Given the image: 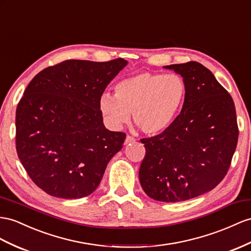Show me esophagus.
<instances>
[{"label":"esophagus","mask_w":251,"mask_h":251,"mask_svg":"<svg viewBox=\"0 0 251 251\" xmlns=\"http://www.w3.org/2000/svg\"><path fill=\"white\" fill-rule=\"evenodd\" d=\"M134 141H136V139H134L133 137H131V136H127V137H126V139H125V144H126V145H127V144H130V143L134 142Z\"/></svg>","instance_id":"1"}]
</instances>
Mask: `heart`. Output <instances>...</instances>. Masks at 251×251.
<instances>
[{
    "label": "heart",
    "mask_w": 251,
    "mask_h": 251,
    "mask_svg": "<svg viewBox=\"0 0 251 251\" xmlns=\"http://www.w3.org/2000/svg\"><path fill=\"white\" fill-rule=\"evenodd\" d=\"M187 83L180 75L141 72L120 80L114 95L104 93L100 109L109 123L120 128L129 121L146 134L168 129L187 99Z\"/></svg>",
    "instance_id": "b5f03b06"
}]
</instances>
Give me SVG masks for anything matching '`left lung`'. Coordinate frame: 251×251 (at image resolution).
<instances>
[{
    "label": "left lung",
    "mask_w": 251,
    "mask_h": 251,
    "mask_svg": "<svg viewBox=\"0 0 251 251\" xmlns=\"http://www.w3.org/2000/svg\"><path fill=\"white\" fill-rule=\"evenodd\" d=\"M180 74L187 99L158 136L142 139L139 178L159 201H183L213 190L226 176L239 139L234 102L211 71L197 61L164 67Z\"/></svg>",
    "instance_id": "8db88e82"
}]
</instances>
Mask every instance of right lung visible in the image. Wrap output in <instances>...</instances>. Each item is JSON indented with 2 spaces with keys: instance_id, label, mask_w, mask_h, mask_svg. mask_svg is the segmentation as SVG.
<instances>
[{
  "instance_id": "obj_1",
  "label": "right lung",
  "mask_w": 251,
  "mask_h": 251,
  "mask_svg": "<svg viewBox=\"0 0 251 251\" xmlns=\"http://www.w3.org/2000/svg\"><path fill=\"white\" fill-rule=\"evenodd\" d=\"M127 64L70 59L38 73L16 112V149L31 180L49 195L85 197L101 180L126 133L102 123L100 100Z\"/></svg>"
}]
</instances>
